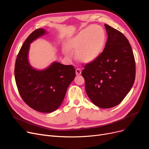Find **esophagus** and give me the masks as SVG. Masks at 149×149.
<instances>
[{
  "instance_id": "esophagus-1",
  "label": "esophagus",
  "mask_w": 149,
  "mask_h": 149,
  "mask_svg": "<svg viewBox=\"0 0 149 149\" xmlns=\"http://www.w3.org/2000/svg\"><path fill=\"white\" fill-rule=\"evenodd\" d=\"M75 73L77 75H80L81 73V70L80 68H77L75 70Z\"/></svg>"
}]
</instances>
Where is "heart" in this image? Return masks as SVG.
<instances>
[{
    "instance_id": "b5f03b06",
    "label": "heart",
    "mask_w": 149,
    "mask_h": 149,
    "mask_svg": "<svg viewBox=\"0 0 149 149\" xmlns=\"http://www.w3.org/2000/svg\"><path fill=\"white\" fill-rule=\"evenodd\" d=\"M104 30L99 25L89 26L80 31L66 45V48L76 53V57L84 63L97 59L106 43Z\"/></svg>"
}]
</instances>
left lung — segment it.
Listing matches in <instances>:
<instances>
[{
    "label": "left lung",
    "mask_w": 149,
    "mask_h": 149,
    "mask_svg": "<svg viewBox=\"0 0 149 149\" xmlns=\"http://www.w3.org/2000/svg\"><path fill=\"white\" fill-rule=\"evenodd\" d=\"M108 36L100 56L84 65L81 75L86 92L95 106L104 109L119 104L135 79L134 55L127 38L120 31L104 24Z\"/></svg>",
    "instance_id": "left-lung-1"
}]
</instances>
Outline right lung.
<instances>
[{"label":"right lung","instance_id":"right-lung-1","mask_svg":"<svg viewBox=\"0 0 149 149\" xmlns=\"http://www.w3.org/2000/svg\"><path fill=\"white\" fill-rule=\"evenodd\" d=\"M45 33V29L38 28L27 37L15 60L14 75L19 92L25 103L37 111L50 113L62 103L69 85L75 77V69L72 65L58 62L40 70L29 65V45Z\"/></svg>","mask_w":149,"mask_h":149}]
</instances>
